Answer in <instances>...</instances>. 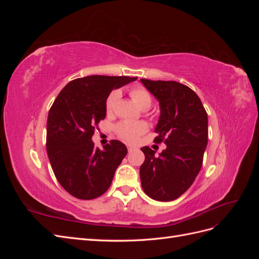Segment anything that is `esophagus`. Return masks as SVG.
<instances>
[{"mask_svg": "<svg viewBox=\"0 0 259 259\" xmlns=\"http://www.w3.org/2000/svg\"><path fill=\"white\" fill-rule=\"evenodd\" d=\"M136 149V147H134V146H131V145H128L127 146V150H128V152H132L133 150H135Z\"/></svg>", "mask_w": 259, "mask_h": 259, "instance_id": "esophagus-1", "label": "esophagus"}]
</instances>
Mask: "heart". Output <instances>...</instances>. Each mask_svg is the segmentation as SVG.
Segmentation results:
<instances>
[{
    "label": "heart",
    "mask_w": 259,
    "mask_h": 259,
    "mask_svg": "<svg viewBox=\"0 0 259 259\" xmlns=\"http://www.w3.org/2000/svg\"><path fill=\"white\" fill-rule=\"evenodd\" d=\"M130 95L135 101L136 105L143 109V110H147L150 108L152 104L151 95L148 93L147 90H145L142 86L138 88L132 89L130 92ZM120 98V93L117 91H113L110 93L106 99V111L108 114L113 112L116 101ZM116 134L119 137L127 143H135L138 140L139 136L145 134L148 131V125L146 122L139 121V122H121L116 125Z\"/></svg>",
    "instance_id": "1"
}]
</instances>
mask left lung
<instances>
[{"mask_svg": "<svg viewBox=\"0 0 259 259\" xmlns=\"http://www.w3.org/2000/svg\"><path fill=\"white\" fill-rule=\"evenodd\" d=\"M140 82L159 101L160 116L155 143L166 149L155 151L143 147L145 162L139 169L145 193L156 201H173L185 193L199 174L207 146V113L190 88L175 81Z\"/></svg>", "mask_w": 259, "mask_h": 259, "instance_id": "obj_1", "label": "left lung"}]
</instances>
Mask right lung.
Returning <instances> with one entry per match:
<instances>
[{
  "mask_svg": "<svg viewBox=\"0 0 259 259\" xmlns=\"http://www.w3.org/2000/svg\"><path fill=\"white\" fill-rule=\"evenodd\" d=\"M137 77L89 75L69 82L48 117L46 150L58 183L73 197L92 200L110 187L127 148L119 140L99 149L92 137L106 117V99Z\"/></svg>",
  "mask_w": 259,
  "mask_h": 259,
  "instance_id": "right-lung-1",
  "label": "right lung"
}]
</instances>
